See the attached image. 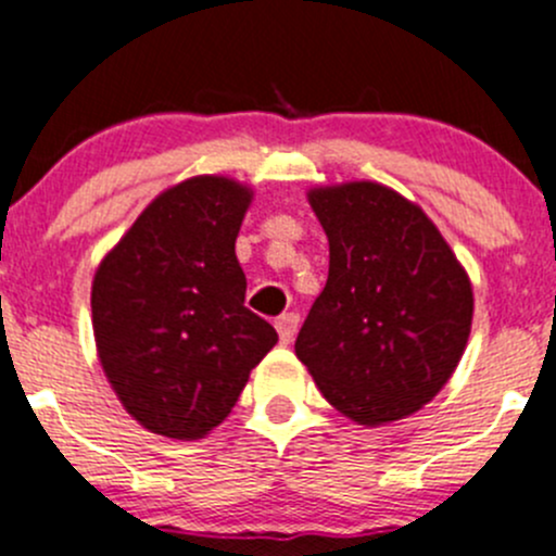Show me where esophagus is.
I'll return each mask as SVG.
<instances>
[{
    "label": "esophagus",
    "instance_id": "esophagus-1",
    "mask_svg": "<svg viewBox=\"0 0 556 556\" xmlns=\"http://www.w3.org/2000/svg\"><path fill=\"white\" fill-rule=\"evenodd\" d=\"M296 327H300V316H296V313H283V316H280L278 321H276V329H278V334H280V343L289 345L291 340H294Z\"/></svg>",
    "mask_w": 556,
    "mask_h": 556
}]
</instances>
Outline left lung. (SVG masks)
Masks as SVG:
<instances>
[{
	"mask_svg": "<svg viewBox=\"0 0 556 556\" xmlns=\"http://www.w3.org/2000/svg\"><path fill=\"white\" fill-rule=\"evenodd\" d=\"M329 276L294 351L329 405L359 425L403 419L452 378L472 289L435 224L378 184L313 189Z\"/></svg>",
	"mask_w": 556,
	"mask_h": 556,
	"instance_id": "8db88e82",
	"label": "left lung"
}]
</instances>
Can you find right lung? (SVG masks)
Segmentation results:
<instances>
[{
    "label": "right lung",
    "mask_w": 556,
    "mask_h": 556,
    "mask_svg": "<svg viewBox=\"0 0 556 556\" xmlns=\"http://www.w3.org/2000/svg\"><path fill=\"white\" fill-rule=\"evenodd\" d=\"M251 191L200 175L159 194L99 265L93 338L124 408L156 435L194 441L222 425L278 343L245 307L235 256Z\"/></svg>",
    "instance_id": "1"
}]
</instances>
